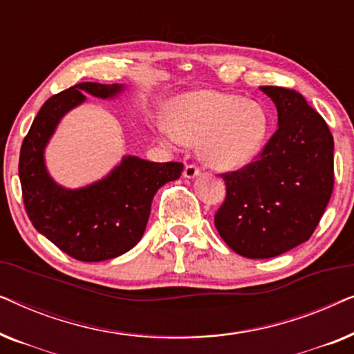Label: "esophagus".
Wrapping results in <instances>:
<instances>
[{
	"label": "esophagus",
	"instance_id": "1",
	"mask_svg": "<svg viewBox=\"0 0 354 354\" xmlns=\"http://www.w3.org/2000/svg\"><path fill=\"white\" fill-rule=\"evenodd\" d=\"M198 176H200V169L193 166V164H188V166L183 169V177L185 178H195Z\"/></svg>",
	"mask_w": 354,
	"mask_h": 354
}]
</instances>
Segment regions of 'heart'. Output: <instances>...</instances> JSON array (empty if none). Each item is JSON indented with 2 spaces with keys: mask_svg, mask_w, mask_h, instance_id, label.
I'll use <instances>...</instances> for the list:
<instances>
[{
  "mask_svg": "<svg viewBox=\"0 0 354 354\" xmlns=\"http://www.w3.org/2000/svg\"><path fill=\"white\" fill-rule=\"evenodd\" d=\"M159 130L171 143L198 145V156L217 171H239L263 151L270 130L268 109L243 96L214 90L174 100L171 125Z\"/></svg>",
  "mask_w": 354,
  "mask_h": 354,
  "instance_id": "1",
  "label": "heart"
}]
</instances>
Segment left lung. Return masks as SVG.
<instances>
[{"label":"left lung","instance_id":"left-lung-1","mask_svg":"<svg viewBox=\"0 0 354 354\" xmlns=\"http://www.w3.org/2000/svg\"><path fill=\"white\" fill-rule=\"evenodd\" d=\"M277 108V130L254 162L224 174L216 229L235 253L274 258L304 243L333 188V137L298 91L259 86Z\"/></svg>","mask_w":354,"mask_h":354}]
</instances>
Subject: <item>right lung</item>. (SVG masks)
I'll list each match as a JSON object with an SVG mask.
<instances>
[{"label":"right lung","mask_w":354,"mask_h":354,"mask_svg":"<svg viewBox=\"0 0 354 354\" xmlns=\"http://www.w3.org/2000/svg\"><path fill=\"white\" fill-rule=\"evenodd\" d=\"M125 85L95 82L71 86L41 106L19 158L24 205L33 227L74 259L98 263L127 253L142 240L156 192L180 177V162H151L127 154L108 176L90 185L66 188L50 176L45 149L61 119L88 93L113 100Z\"/></svg>","instance_id":"add662e5"}]
</instances>
